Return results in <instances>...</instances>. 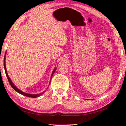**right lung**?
I'll return each instance as SVG.
<instances>
[{"label": "right lung", "instance_id": "obj_1", "mask_svg": "<svg viewBox=\"0 0 126 126\" xmlns=\"http://www.w3.org/2000/svg\"><path fill=\"white\" fill-rule=\"evenodd\" d=\"M5 55H6V52H5V55H4V69H5V74H6V76H7V78L8 79V81H9V83L10 84V86H12V87L13 88L15 91H16L17 92L21 94H22L23 95H25V96H27V97H32V98H36V97H39L40 95H42L43 94L44 92H45L46 91H44L43 92L40 93H39V94H29V93H25L24 92H23L20 90V89H18V88H17V87L15 86L14 84L12 82V80L10 79V77H9V76H8V73H7V68H6V66H5ZM57 68H55L54 69V70L53 71V72L52 73V75H51V77H50V82H49V84L50 83V81H51V79H52V76L53 75V74H54V73L55 72V71H56Z\"/></svg>", "mask_w": 126, "mask_h": 126}]
</instances>
